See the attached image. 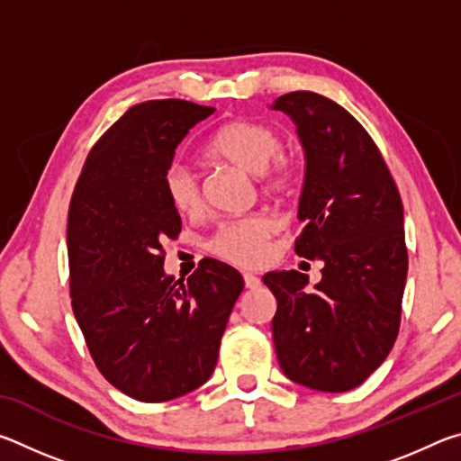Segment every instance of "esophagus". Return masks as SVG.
Here are the masks:
<instances>
[{
	"instance_id": "obj_1",
	"label": "esophagus",
	"mask_w": 461,
	"mask_h": 461,
	"mask_svg": "<svg viewBox=\"0 0 461 461\" xmlns=\"http://www.w3.org/2000/svg\"><path fill=\"white\" fill-rule=\"evenodd\" d=\"M244 283H246V288H258L262 285V280L252 275V272H244Z\"/></svg>"
}]
</instances>
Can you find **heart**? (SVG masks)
Segmentation results:
<instances>
[{
  "mask_svg": "<svg viewBox=\"0 0 461 461\" xmlns=\"http://www.w3.org/2000/svg\"><path fill=\"white\" fill-rule=\"evenodd\" d=\"M283 150V138L268 123L238 120L223 126L209 140L207 152L254 176L272 193H286L294 185V167ZM165 193L178 213L199 212L203 194L199 173L183 160H175L165 173ZM276 223L268 215H249L221 225L212 241V249L221 258L240 267H256L268 254V238Z\"/></svg>",
  "mask_w": 461,
  "mask_h": 461,
  "instance_id": "b5f03b06",
  "label": "heart"
}]
</instances>
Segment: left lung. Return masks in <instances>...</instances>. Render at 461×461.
Wrapping results in <instances>:
<instances>
[{"label":"left lung","instance_id":"8db88e82","mask_svg":"<svg viewBox=\"0 0 461 461\" xmlns=\"http://www.w3.org/2000/svg\"><path fill=\"white\" fill-rule=\"evenodd\" d=\"M294 122L305 150L294 252L321 260V280L296 270L264 275L276 296L272 339L285 376L321 393L360 386L394 346L407 280L399 189L368 131L319 93L270 105Z\"/></svg>","mask_w":461,"mask_h":461}]
</instances>
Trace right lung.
<instances>
[{"mask_svg":"<svg viewBox=\"0 0 461 461\" xmlns=\"http://www.w3.org/2000/svg\"><path fill=\"white\" fill-rule=\"evenodd\" d=\"M213 107L156 99L130 107L91 148L67 223L73 313L99 372L123 394L165 402L205 384L244 278L203 260L186 280L165 272L162 241L181 215L165 173Z\"/></svg>","mask_w":461,"mask_h":461,"instance_id":"right-lung-1","label":"right lung"}]
</instances>
